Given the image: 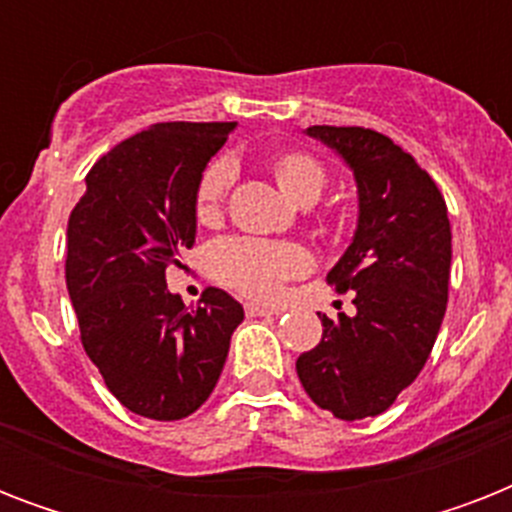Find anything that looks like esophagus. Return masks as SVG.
Wrapping results in <instances>:
<instances>
[{
	"label": "esophagus",
	"mask_w": 512,
	"mask_h": 512,
	"mask_svg": "<svg viewBox=\"0 0 512 512\" xmlns=\"http://www.w3.org/2000/svg\"><path fill=\"white\" fill-rule=\"evenodd\" d=\"M244 311H247V316H271V313H276V308L263 303H247L244 305Z\"/></svg>",
	"instance_id": "34e87169"
}]
</instances>
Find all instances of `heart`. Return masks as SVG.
Listing matches in <instances>:
<instances>
[{"instance_id": "heart-1", "label": "heart", "mask_w": 512, "mask_h": 512, "mask_svg": "<svg viewBox=\"0 0 512 512\" xmlns=\"http://www.w3.org/2000/svg\"><path fill=\"white\" fill-rule=\"evenodd\" d=\"M276 183L295 204L319 201L329 183L324 164L303 148H287L271 156ZM233 167L225 159L207 164L193 188V217L201 225H215L223 217L225 196L231 191ZM308 268V255L292 241H260L231 236L212 247V271L225 287L249 297H273L287 279H295Z\"/></svg>"}]
</instances>
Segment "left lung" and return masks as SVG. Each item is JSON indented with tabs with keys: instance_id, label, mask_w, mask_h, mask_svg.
Instances as JSON below:
<instances>
[{
	"instance_id": "left-lung-1",
	"label": "left lung",
	"mask_w": 512,
	"mask_h": 512,
	"mask_svg": "<svg viewBox=\"0 0 512 512\" xmlns=\"http://www.w3.org/2000/svg\"><path fill=\"white\" fill-rule=\"evenodd\" d=\"M350 164L358 231L329 271L353 292L356 316H319L324 335L297 358L313 404L340 420L377 417L428 361L449 300L452 225L436 180L388 135L364 127H308Z\"/></svg>"
}]
</instances>
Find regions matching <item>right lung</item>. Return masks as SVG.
I'll return each mask as SVG.
<instances>
[{
	"label": "right lung",
	"instance_id": "obj_1",
	"mask_svg": "<svg viewBox=\"0 0 512 512\" xmlns=\"http://www.w3.org/2000/svg\"><path fill=\"white\" fill-rule=\"evenodd\" d=\"M233 122H164L122 140L84 177L68 217L66 287L106 388L148 420H183L215 390L241 305L207 287L196 308L164 273L196 241L193 188Z\"/></svg>",
	"mask_w": 512,
	"mask_h": 512
}]
</instances>
